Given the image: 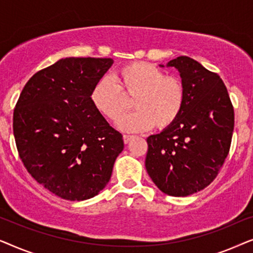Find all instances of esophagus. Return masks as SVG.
I'll return each mask as SVG.
<instances>
[{"label":"esophagus","instance_id":"34e87169","mask_svg":"<svg viewBox=\"0 0 253 253\" xmlns=\"http://www.w3.org/2000/svg\"><path fill=\"white\" fill-rule=\"evenodd\" d=\"M133 136H131V134H123V141L124 144H127L130 141V139H132Z\"/></svg>","mask_w":253,"mask_h":253}]
</instances>
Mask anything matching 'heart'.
Masks as SVG:
<instances>
[{"label": "heart", "mask_w": 253, "mask_h": 253, "mask_svg": "<svg viewBox=\"0 0 253 253\" xmlns=\"http://www.w3.org/2000/svg\"><path fill=\"white\" fill-rule=\"evenodd\" d=\"M126 95L134 96L136 110L117 122L124 131H145L153 126L166 129L178 119L185 101L181 79L166 76L161 69L145 62L120 68L115 81L103 76L93 86L91 100L102 115L115 121L128 106Z\"/></svg>", "instance_id": "obj_1"}]
</instances>
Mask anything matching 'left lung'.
Returning <instances> with one entry per match:
<instances>
[{
	"instance_id": "1",
	"label": "left lung",
	"mask_w": 253,
	"mask_h": 253,
	"mask_svg": "<svg viewBox=\"0 0 253 253\" xmlns=\"http://www.w3.org/2000/svg\"><path fill=\"white\" fill-rule=\"evenodd\" d=\"M164 67V65H160ZM185 89L181 115L147 138L146 170L168 196L185 197L214 181L226 160L234 131V108L220 76L188 56L169 61Z\"/></svg>"
}]
</instances>
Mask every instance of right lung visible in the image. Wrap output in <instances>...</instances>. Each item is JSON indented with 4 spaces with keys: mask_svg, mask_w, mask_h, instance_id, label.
Instances as JSON below:
<instances>
[{
    "mask_svg": "<svg viewBox=\"0 0 253 253\" xmlns=\"http://www.w3.org/2000/svg\"><path fill=\"white\" fill-rule=\"evenodd\" d=\"M112 58L67 57L38 71L13 110L19 158L36 181L54 195L85 200L109 182L123 137L91 100Z\"/></svg>",
    "mask_w": 253,
    "mask_h": 253,
    "instance_id": "right-lung-1",
    "label": "right lung"
}]
</instances>
